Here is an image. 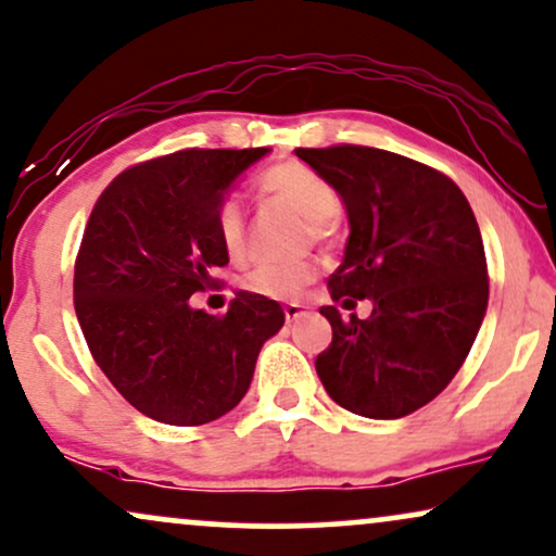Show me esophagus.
Here are the masks:
<instances>
[{"label": "esophagus", "mask_w": 556, "mask_h": 556, "mask_svg": "<svg viewBox=\"0 0 556 556\" xmlns=\"http://www.w3.org/2000/svg\"><path fill=\"white\" fill-rule=\"evenodd\" d=\"M283 312H286V321H295V319H301V316L306 314L304 306H299V304H288Z\"/></svg>", "instance_id": "34e87169"}]
</instances>
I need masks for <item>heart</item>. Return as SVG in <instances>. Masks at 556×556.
Wrapping results in <instances>:
<instances>
[{
    "label": "heart",
    "mask_w": 556,
    "mask_h": 556,
    "mask_svg": "<svg viewBox=\"0 0 556 556\" xmlns=\"http://www.w3.org/2000/svg\"><path fill=\"white\" fill-rule=\"evenodd\" d=\"M257 197L265 204H280L291 208L295 216L306 219L308 232L314 237H327L334 227V214L340 208V197L327 178L319 176L304 163L273 165L257 181ZM216 237L229 255H242L248 242V225L240 201L227 199L216 208ZM314 278V265L306 261L295 263H263L244 276L242 286L250 293H261L265 299L291 301L304 291Z\"/></svg>",
    "instance_id": "heart-1"
}]
</instances>
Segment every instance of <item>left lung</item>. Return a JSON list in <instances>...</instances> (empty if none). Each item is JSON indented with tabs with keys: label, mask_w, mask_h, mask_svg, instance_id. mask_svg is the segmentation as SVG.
<instances>
[{
	"label": "left lung",
	"mask_w": 556,
	"mask_h": 556,
	"mask_svg": "<svg viewBox=\"0 0 556 556\" xmlns=\"http://www.w3.org/2000/svg\"><path fill=\"white\" fill-rule=\"evenodd\" d=\"M340 193L350 222L331 299L367 319L331 324L316 357L329 399L365 419H401L427 406L463 367L488 308V265L465 193L444 173L378 148H299Z\"/></svg>",
	"instance_id": "obj_1"
}]
</instances>
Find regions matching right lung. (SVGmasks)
Returning <instances> with one entry per match:
<instances>
[{"label":"right lung","mask_w":556,"mask_h":556,"mask_svg":"<svg viewBox=\"0 0 556 556\" xmlns=\"http://www.w3.org/2000/svg\"><path fill=\"white\" fill-rule=\"evenodd\" d=\"M250 150H181L119 173L86 225L74 306L93 359L150 419L208 424L244 399L263 344L286 314L261 293H235L227 314L191 306L229 263L216 208L250 165Z\"/></svg>","instance_id":"right-lung-1"}]
</instances>
